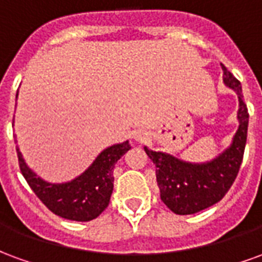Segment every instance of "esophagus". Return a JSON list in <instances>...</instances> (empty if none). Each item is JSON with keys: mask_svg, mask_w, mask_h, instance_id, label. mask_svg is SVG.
Returning a JSON list of instances; mask_svg holds the SVG:
<instances>
[{"mask_svg": "<svg viewBox=\"0 0 262 262\" xmlns=\"http://www.w3.org/2000/svg\"><path fill=\"white\" fill-rule=\"evenodd\" d=\"M135 140H137V142H144V140H146V133H144V132H136V133H135Z\"/></svg>", "mask_w": 262, "mask_h": 262, "instance_id": "1", "label": "esophagus"}]
</instances>
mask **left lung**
Wrapping results in <instances>:
<instances>
[{
  "instance_id": "8db88e82",
  "label": "left lung",
  "mask_w": 262,
  "mask_h": 262,
  "mask_svg": "<svg viewBox=\"0 0 262 262\" xmlns=\"http://www.w3.org/2000/svg\"><path fill=\"white\" fill-rule=\"evenodd\" d=\"M223 82L238 97V129L225 151L206 163H188L163 151H144L156 164L161 201L177 214H192L217 203L230 189L243 161L247 142L248 111L243 101L242 84L225 66Z\"/></svg>"
}]
</instances>
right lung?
I'll list each match as a JSON object with an SVG mask.
<instances>
[{"label": "right lung", "instance_id": "obj_1", "mask_svg": "<svg viewBox=\"0 0 262 262\" xmlns=\"http://www.w3.org/2000/svg\"><path fill=\"white\" fill-rule=\"evenodd\" d=\"M129 148L130 144L127 140L106 147L82 174L61 184H52L37 177L28 167L18 146L16 153L22 176L49 210L64 219L90 222L98 217L109 205L114 191L115 164Z\"/></svg>", "mask_w": 262, "mask_h": 262}]
</instances>
